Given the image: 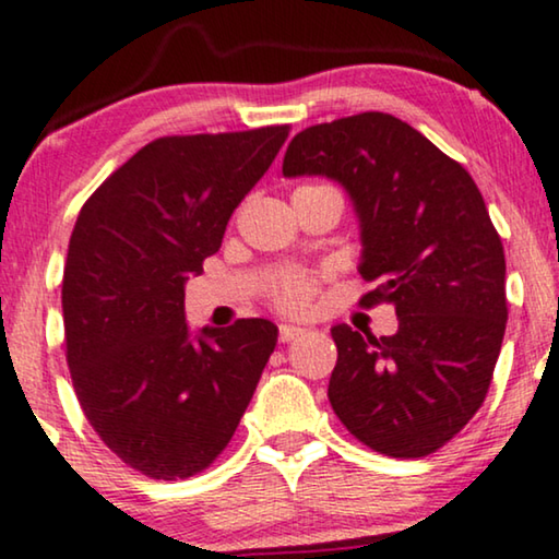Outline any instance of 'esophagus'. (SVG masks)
<instances>
[{"label":"esophagus","mask_w":559,"mask_h":559,"mask_svg":"<svg viewBox=\"0 0 559 559\" xmlns=\"http://www.w3.org/2000/svg\"><path fill=\"white\" fill-rule=\"evenodd\" d=\"M304 332H307V330H304V326L281 324V326H278V340H281V342H292V340H296V337H301Z\"/></svg>","instance_id":"obj_1"}]
</instances>
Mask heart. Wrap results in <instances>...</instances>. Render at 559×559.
<instances>
[{"label":"heart","instance_id":"1","mask_svg":"<svg viewBox=\"0 0 559 559\" xmlns=\"http://www.w3.org/2000/svg\"><path fill=\"white\" fill-rule=\"evenodd\" d=\"M317 296V278L311 273H292L273 286L271 301L284 314H307Z\"/></svg>","mask_w":559,"mask_h":559}]
</instances>
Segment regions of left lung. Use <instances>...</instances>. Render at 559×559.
Instances as JSON below:
<instances>
[{
  "mask_svg": "<svg viewBox=\"0 0 559 559\" xmlns=\"http://www.w3.org/2000/svg\"><path fill=\"white\" fill-rule=\"evenodd\" d=\"M345 186L360 217V307L393 304L399 332L337 324L330 404L349 435L389 457L448 444L486 401L506 332V258L473 176L419 130L362 111L301 130L284 176Z\"/></svg>",
  "mask_w": 559,
  "mask_h": 559,
  "instance_id": "left-lung-1",
  "label": "left lung"
}]
</instances>
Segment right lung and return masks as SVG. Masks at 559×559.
<instances>
[{
    "label": "right lung",
    "mask_w": 559,
    "mask_h": 559,
    "mask_svg": "<svg viewBox=\"0 0 559 559\" xmlns=\"http://www.w3.org/2000/svg\"><path fill=\"white\" fill-rule=\"evenodd\" d=\"M288 130L153 140L73 225L61 292L73 391L102 442L153 480L191 478L222 455L278 340L267 319L191 340L183 284Z\"/></svg>",
    "instance_id": "right-lung-1"
}]
</instances>
